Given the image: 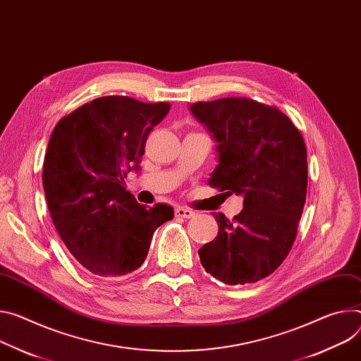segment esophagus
I'll return each instance as SVG.
<instances>
[{
  "mask_svg": "<svg viewBox=\"0 0 361 361\" xmlns=\"http://www.w3.org/2000/svg\"><path fill=\"white\" fill-rule=\"evenodd\" d=\"M195 213L191 209H185V207H177L176 209V216L177 217H184V219H191Z\"/></svg>",
  "mask_w": 361,
  "mask_h": 361,
  "instance_id": "obj_1",
  "label": "esophagus"
}]
</instances>
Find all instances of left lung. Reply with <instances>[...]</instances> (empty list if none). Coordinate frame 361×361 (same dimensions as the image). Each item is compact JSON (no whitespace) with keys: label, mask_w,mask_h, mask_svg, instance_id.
<instances>
[{"label":"left lung","mask_w":361,"mask_h":361,"mask_svg":"<svg viewBox=\"0 0 361 361\" xmlns=\"http://www.w3.org/2000/svg\"><path fill=\"white\" fill-rule=\"evenodd\" d=\"M219 142V166L209 184L243 195V210L216 214L219 233L200 250L206 272L227 285L269 276L288 256L298 232L308 183L300 130L276 106L249 97L191 105Z\"/></svg>","instance_id":"obj_1"}]
</instances>
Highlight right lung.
<instances>
[{"label": "right lung", "instance_id": "right-lung-1", "mask_svg": "<svg viewBox=\"0 0 361 361\" xmlns=\"http://www.w3.org/2000/svg\"><path fill=\"white\" fill-rule=\"evenodd\" d=\"M171 104L104 96L61 118L49 140L43 187L56 231L90 274L115 278L138 269L167 204L141 206L123 178L137 170L147 138Z\"/></svg>", "mask_w": 361, "mask_h": 361}]
</instances>
